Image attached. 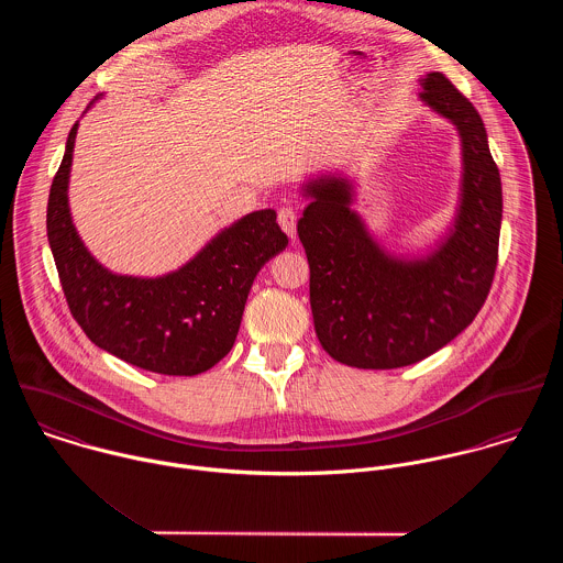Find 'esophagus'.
Instances as JSON below:
<instances>
[{"label":"esophagus","instance_id":"34e87169","mask_svg":"<svg viewBox=\"0 0 563 563\" xmlns=\"http://www.w3.org/2000/svg\"><path fill=\"white\" fill-rule=\"evenodd\" d=\"M277 223H279V228L292 239V236L297 234V212H295V208H290V206L279 208V212H277Z\"/></svg>","mask_w":563,"mask_h":563}]
</instances>
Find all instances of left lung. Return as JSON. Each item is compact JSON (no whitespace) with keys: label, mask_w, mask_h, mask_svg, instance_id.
Returning <instances> with one entry per match:
<instances>
[{"label":"left lung","mask_w":563,"mask_h":563,"mask_svg":"<svg viewBox=\"0 0 563 563\" xmlns=\"http://www.w3.org/2000/svg\"><path fill=\"white\" fill-rule=\"evenodd\" d=\"M420 99L462 136L464 192L455 230L427 260L402 262L373 241L344 179L310 181L297 234L310 264V306L321 346L355 368L416 364L460 335L492 288L503 217L498 166L475 106L433 71Z\"/></svg>","instance_id":"1"}]
</instances>
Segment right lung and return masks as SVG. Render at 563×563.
<instances>
[{
	"label": "right lung",
	"mask_w": 563,
	"mask_h": 563,
	"mask_svg": "<svg viewBox=\"0 0 563 563\" xmlns=\"http://www.w3.org/2000/svg\"><path fill=\"white\" fill-rule=\"evenodd\" d=\"M76 134L78 121L47 201V239L74 319L90 342L132 366L179 377L206 373L232 351L257 271L288 244L275 210L246 214L170 275H112L71 223L67 186Z\"/></svg>",
	"instance_id": "add662e5"
}]
</instances>
